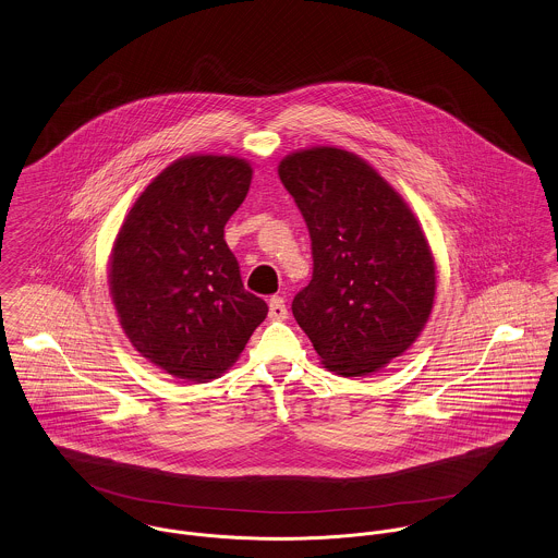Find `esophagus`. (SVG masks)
Masks as SVG:
<instances>
[{
  "mask_svg": "<svg viewBox=\"0 0 558 558\" xmlns=\"http://www.w3.org/2000/svg\"><path fill=\"white\" fill-rule=\"evenodd\" d=\"M268 316H270V319L288 318V307H286L283 296H272V299L268 301Z\"/></svg>",
  "mask_w": 558,
  "mask_h": 558,
  "instance_id": "34e87169",
  "label": "esophagus"
}]
</instances>
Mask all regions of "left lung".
I'll return each instance as SVG.
<instances>
[{
	"label": "left lung",
	"instance_id": "8db88e82",
	"mask_svg": "<svg viewBox=\"0 0 558 558\" xmlns=\"http://www.w3.org/2000/svg\"><path fill=\"white\" fill-rule=\"evenodd\" d=\"M312 239L314 275L292 314L322 363L365 376L405 352L429 318L434 257L398 193L356 155L312 148L279 165Z\"/></svg>",
	"mask_w": 558,
	"mask_h": 558
}]
</instances>
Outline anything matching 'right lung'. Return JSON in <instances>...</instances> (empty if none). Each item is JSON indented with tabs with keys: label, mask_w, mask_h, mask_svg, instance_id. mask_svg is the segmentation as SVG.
<instances>
[{
	"label": "right lung",
	"mask_w": 558,
	"mask_h": 558,
	"mask_svg": "<svg viewBox=\"0 0 558 558\" xmlns=\"http://www.w3.org/2000/svg\"><path fill=\"white\" fill-rule=\"evenodd\" d=\"M248 184V162L234 157L175 160L140 195L113 244L120 324L142 356L175 378L221 376L268 314L244 290L223 234Z\"/></svg>",
	"instance_id": "1"
}]
</instances>
